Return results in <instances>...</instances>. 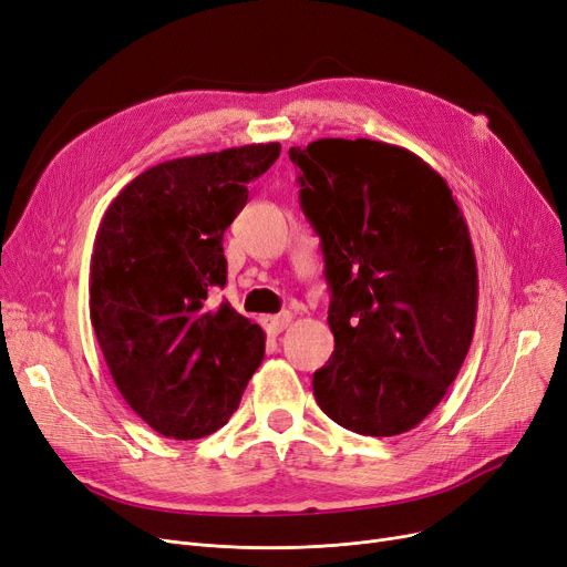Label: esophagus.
I'll return each instance as SVG.
<instances>
[{
  "label": "esophagus",
  "mask_w": 567,
  "mask_h": 567,
  "mask_svg": "<svg viewBox=\"0 0 567 567\" xmlns=\"http://www.w3.org/2000/svg\"><path fill=\"white\" fill-rule=\"evenodd\" d=\"M290 320H292V313H290V311H284V313H279V316L265 318L262 322H265V330H267L269 334H279V332H284V330L290 326Z\"/></svg>",
  "instance_id": "obj_1"
}]
</instances>
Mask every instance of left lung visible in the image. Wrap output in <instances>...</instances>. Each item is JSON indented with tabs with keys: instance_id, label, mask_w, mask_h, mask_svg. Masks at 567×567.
<instances>
[{
	"instance_id": "1",
	"label": "left lung",
	"mask_w": 567,
	"mask_h": 567,
	"mask_svg": "<svg viewBox=\"0 0 567 567\" xmlns=\"http://www.w3.org/2000/svg\"><path fill=\"white\" fill-rule=\"evenodd\" d=\"M288 156L332 290L334 350L313 373L318 406L362 436L411 431L473 341L477 265L464 212L406 147L320 138Z\"/></svg>"
}]
</instances>
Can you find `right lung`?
<instances>
[{
  "label": "right lung",
  "mask_w": 567,
  "mask_h": 567,
  "mask_svg": "<svg viewBox=\"0 0 567 567\" xmlns=\"http://www.w3.org/2000/svg\"><path fill=\"white\" fill-rule=\"evenodd\" d=\"M279 143L164 161L107 205L90 262V318L113 381L161 436L214 434L237 411L265 355V332L230 302L224 233L247 184L279 158Z\"/></svg>",
  "instance_id": "1"
}]
</instances>
